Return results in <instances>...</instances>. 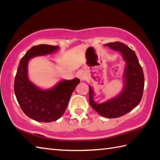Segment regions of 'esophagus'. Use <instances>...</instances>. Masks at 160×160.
Listing matches in <instances>:
<instances>
[{
    "instance_id": "esophagus-1",
    "label": "esophagus",
    "mask_w": 160,
    "mask_h": 160,
    "mask_svg": "<svg viewBox=\"0 0 160 160\" xmlns=\"http://www.w3.org/2000/svg\"><path fill=\"white\" fill-rule=\"evenodd\" d=\"M77 76L81 80H83L84 79H85V75H84V73L82 71L78 72L77 74Z\"/></svg>"
}]
</instances>
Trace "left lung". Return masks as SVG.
I'll use <instances>...</instances> for the list:
<instances>
[{"mask_svg":"<svg viewBox=\"0 0 160 160\" xmlns=\"http://www.w3.org/2000/svg\"><path fill=\"white\" fill-rule=\"evenodd\" d=\"M105 46L118 51L126 61L123 75L125 78L123 91L115 98L102 104H97L93 100L94 92L90 86L89 102L91 107L101 116L109 118H118L131 112L141 101L145 78L142 68L134 51L120 42L108 43Z\"/></svg>","mask_w":160,"mask_h":160,"instance_id":"8db88e82","label":"left lung"}]
</instances>
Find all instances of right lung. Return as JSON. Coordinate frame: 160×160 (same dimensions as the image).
Wrapping results in <instances>:
<instances>
[{
    "label": "right lung",
    "instance_id": "right-lung-1",
    "mask_svg": "<svg viewBox=\"0 0 160 160\" xmlns=\"http://www.w3.org/2000/svg\"><path fill=\"white\" fill-rule=\"evenodd\" d=\"M58 46L39 44L32 47L21 58L14 82V91L22 112L39 122H51L60 118L66 110L78 78L62 80L52 89L42 90L28 78V64L31 58L53 53Z\"/></svg>",
    "mask_w": 160,
    "mask_h": 160
}]
</instances>
